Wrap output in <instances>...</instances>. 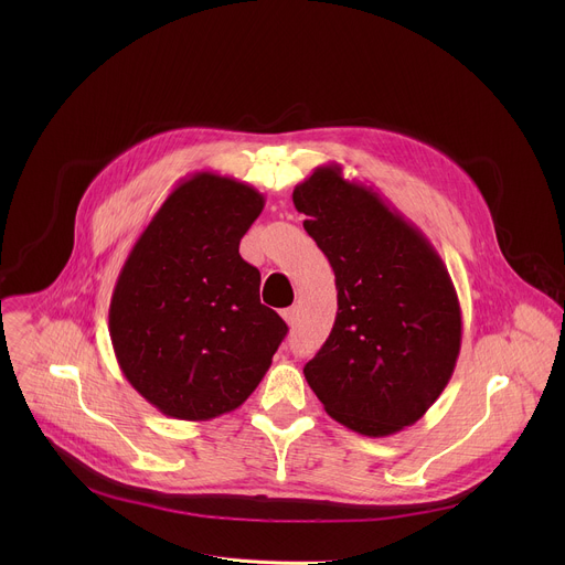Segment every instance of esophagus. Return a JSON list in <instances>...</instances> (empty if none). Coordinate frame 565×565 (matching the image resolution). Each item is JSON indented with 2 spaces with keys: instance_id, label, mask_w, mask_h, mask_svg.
I'll return each mask as SVG.
<instances>
[{
  "instance_id": "34e87169",
  "label": "esophagus",
  "mask_w": 565,
  "mask_h": 565,
  "mask_svg": "<svg viewBox=\"0 0 565 565\" xmlns=\"http://www.w3.org/2000/svg\"><path fill=\"white\" fill-rule=\"evenodd\" d=\"M281 317H284V321H286L288 327H295V321H297V317H299V308H297V306L284 308V310H281Z\"/></svg>"
}]
</instances>
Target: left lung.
Wrapping results in <instances>:
<instances>
[{
	"label": "left lung",
	"mask_w": 565,
	"mask_h": 565,
	"mask_svg": "<svg viewBox=\"0 0 565 565\" xmlns=\"http://www.w3.org/2000/svg\"><path fill=\"white\" fill-rule=\"evenodd\" d=\"M303 227L335 273L338 317L303 366L340 425L382 438L418 423L445 391L462 340L454 281L429 238L342 166L292 192Z\"/></svg>",
	"instance_id": "obj_1"
}]
</instances>
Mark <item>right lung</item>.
<instances>
[{
  "label": "right lung",
  "instance_id": "1",
  "mask_svg": "<svg viewBox=\"0 0 565 565\" xmlns=\"http://www.w3.org/2000/svg\"><path fill=\"white\" fill-rule=\"evenodd\" d=\"M266 205L214 172L183 179L125 259L109 335L127 382L163 416L205 423L244 405L288 333L238 241Z\"/></svg>",
  "mask_w": 565,
  "mask_h": 565
}]
</instances>
